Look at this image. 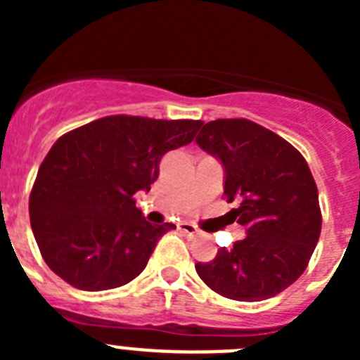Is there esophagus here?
I'll return each mask as SVG.
<instances>
[{
	"label": "esophagus",
	"instance_id": "obj_1",
	"mask_svg": "<svg viewBox=\"0 0 360 360\" xmlns=\"http://www.w3.org/2000/svg\"><path fill=\"white\" fill-rule=\"evenodd\" d=\"M178 229H180L182 232H186L187 236H195V234H198V229H196L193 224H187V221H184V224L178 225Z\"/></svg>",
	"mask_w": 360,
	"mask_h": 360
}]
</instances>
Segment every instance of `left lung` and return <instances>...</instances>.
Masks as SVG:
<instances>
[{
    "instance_id": "obj_1",
    "label": "left lung",
    "mask_w": 360,
    "mask_h": 360,
    "mask_svg": "<svg viewBox=\"0 0 360 360\" xmlns=\"http://www.w3.org/2000/svg\"><path fill=\"white\" fill-rule=\"evenodd\" d=\"M196 144L224 164V195L238 202L232 221L247 238L219 249L196 272L211 290L234 301H263L304 272L321 234L316 180L303 155L249 119L211 120Z\"/></svg>"
}]
</instances>
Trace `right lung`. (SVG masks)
<instances>
[{
    "mask_svg": "<svg viewBox=\"0 0 360 360\" xmlns=\"http://www.w3.org/2000/svg\"><path fill=\"white\" fill-rule=\"evenodd\" d=\"M202 120L111 115L65 133L44 157L28 202L44 263L79 290L122 287L141 274L173 224L151 225L133 196L149 191L171 149Z\"/></svg>",
    "mask_w": 360,
    "mask_h": 360,
    "instance_id": "add662e5",
    "label": "right lung"
}]
</instances>
